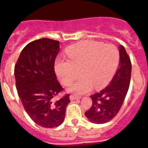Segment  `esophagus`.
<instances>
[{
  "label": "esophagus",
  "instance_id": "esophagus-1",
  "mask_svg": "<svg viewBox=\"0 0 148 148\" xmlns=\"http://www.w3.org/2000/svg\"><path fill=\"white\" fill-rule=\"evenodd\" d=\"M80 99V97H78V96H75V95H70V99L71 101L75 100V99Z\"/></svg>",
  "mask_w": 148,
  "mask_h": 148
}]
</instances>
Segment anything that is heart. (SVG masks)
I'll list each match as a JSON object with an SVG mask.
<instances>
[{"mask_svg":"<svg viewBox=\"0 0 148 148\" xmlns=\"http://www.w3.org/2000/svg\"><path fill=\"white\" fill-rule=\"evenodd\" d=\"M67 60L58 59L55 70L61 83L70 85L79 74L80 78L68 91L77 95L104 87L116 73L119 61V52L116 46L84 40L66 49Z\"/></svg>","mask_w":148,"mask_h":148,"instance_id":"heart-1","label":"heart"}]
</instances>
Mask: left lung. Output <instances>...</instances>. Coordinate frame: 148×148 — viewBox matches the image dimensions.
<instances>
[{
  "label": "left lung",
  "mask_w": 148,
  "mask_h": 148,
  "mask_svg": "<svg viewBox=\"0 0 148 148\" xmlns=\"http://www.w3.org/2000/svg\"><path fill=\"white\" fill-rule=\"evenodd\" d=\"M119 67L110 83L99 92L90 95L92 107L85 112L91 122L104 124L113 119L121 109L130 86L131 62L122 45L119 47Z\"/></svg>",
  "instance_id": "1"
}]
</instances>
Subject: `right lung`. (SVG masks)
<instances>
[{
    "mask_svg": "<svg viewBox=\"0 0 148 148\" xmlns=\"http://www.w3.org/2000/svg\"><path fill=\"white\" fill-rule=\"evenodd\" d=\"M59 47L58 40H33L23 48L15 66L16 88L23 108L34 122L46 128L62 124L70 102L69 94L55 101L63 90L54 70Z\"/></svg>",
    "mask_w": 148,
    "mask_h": 148,
    "instance_id": "1",
    "label": "right lung"
}]
</instances>
